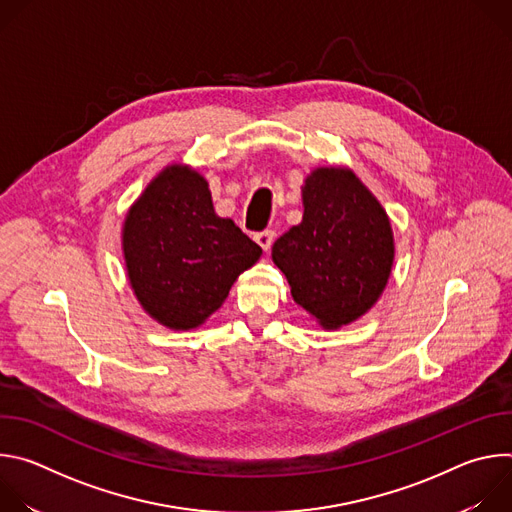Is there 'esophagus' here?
Here are the masks:
<instances>
[{
  "label": "esophagus",
  "mask_w": 512,
  "mask_h": 512,
  "mask_svg": "<svg viewBox=\"0 0 512 512\" xmlns=\"http://www.w3.org/2000/svg\"><path fill=\"white\" fill-rule=\"evenodd\" d=\"M273 237H275V233H273L271 229H265V231H261V233L255 235V241L263 247V251H267V249H271V245H273Z\"/></svg>",
  "instance_id": "1"
}]
</instances>
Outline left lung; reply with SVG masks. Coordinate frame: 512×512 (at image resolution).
Returning <instances> with one entry per match:
<instances>
[{
  "label": "left lung",
  "mask_w": 512,
  "mask_h": 512,
  "mask_svg": "<svg viewBox=\"0 0 512 512\" xmlns=\"http://www.w3.org/2000/svg\"><path fill=\"white\" fill-rule=\"evenodd\" d=\"M302 223L271 249L291 298L322 328L367 314L389 281L395 245L389 216L348 168H318L302 186Z\"/></svg>",
  "instance_id": "obj_1"
}]
</instances>
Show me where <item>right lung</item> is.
Masks as SVG:
<instances>
[{"label":"right lung","instance_id":"right-lung-1","mask_svg":"<svg viewBox=\"0 0 512 512\" xmlns=\"http://www.w3.org/2000/svg\"><path fill=\"white\" fill-rule=\"evenodd\" d=\"M121 241L137 302L170 330L204 324L263 253L214 212L208 182L182 164L164 168L133 202Z\"/></svg>","mask_w":512,"mask_h":512}]
</instances>
